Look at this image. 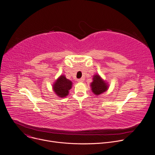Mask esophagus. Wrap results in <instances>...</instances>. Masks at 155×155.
Returning <instances> with one entry per match:
<instances>
[{
	"label": "esophagus",
	"mask_w": 155,
	"mask_h": 155,
	"mask_svg": "<svg viewBox=\"0 0 155 155\" xmlns=\"http://www.w3.org/2000/svg\"><path fill=\"white\" fill-rule=\"evenodd\" d=\"M77 81H78V82H83V81H84V79H83V78H80V79H78Z\"/></svg>",
	"instance_id": "1"
}]
</instances>
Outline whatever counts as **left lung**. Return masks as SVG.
<instances>
[{"label": "left lung", "instance_id": "obj_1", "mask_svg": "<svg viewBox=\"0 0 155 155\" xmlns=\"http://www.w3.org/2000/svg\"><path fill=\"white\" fill-rule=\"evenodd\" d=\"M90 86L92 92L95 95H100L108 89L107 83L99 75H94L93 76V81L91 83Z\"/></svg>", "mask_w": 155, "mask_h": 155}]
</instances>
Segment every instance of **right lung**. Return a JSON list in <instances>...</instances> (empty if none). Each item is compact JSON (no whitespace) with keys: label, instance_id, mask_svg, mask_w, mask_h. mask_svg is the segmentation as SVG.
Instances as JSON below:
<instances>
[{"label":"right lung","instance_id":"1","mask_svg":"<svg viewBox=\"0 0 155 155\" xmlns=\"http://www.w3.org/2000/svg\"><path fill=\"white\" fill-rule=\"evenodd\" d=\"M72 82L66 78L65 75H61L53 85V90L60 97H64L68 94L72 88Z\"/></svg>","mask_w":155,"mask_h":155}]
</instances>
